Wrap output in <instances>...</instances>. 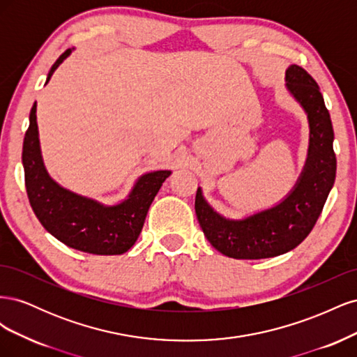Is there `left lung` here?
<instances>
[{"label":"left lung","instance_id":"left-lung-1","mask_svg":"<svg viewBox=\"0 0 357 357\" xmlns=\"http://www.w3.org/2000/svg\"><path fill=\"white\" fill-rule=\"evenodd\" d=\"M287 89L304 107L310 122V149L304 171L290 195L275 207L244 220L215 213L197 190L195 213L210 244L234 259H265L290 252L314 228L337 174L333 128L319 84L299 66L286 71Z\"/></svg>","mask_w":357,"mask_h":357}]
</instances>
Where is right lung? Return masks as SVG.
Instances as JSON below:
<instances>
[{"label": "right lung", "instance_id": "obj_1", "mask_svg": "<svg viewBox=\"0 0 357 357\" xmlns=\"http://www.w3.org/2000/svg\"><path fill=\"white\" fill-rule=\"evenodd\" d=\"M71 53L67 49L53 63L47 82ZM46 82V83H47ZM37 104L29 113L24 138L22 162L28 199L37 219L55 238L75 250L92 255H122L131 248L143 229L146 214L171 171H153L138 178L128 199L104 205L61 188L43 165L37 128Z\"/></svg>", "mask_w": 357, "mask_h": 357}]
</instances>
